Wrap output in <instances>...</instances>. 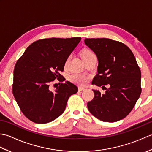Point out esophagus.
Returning <instances> with one entry per match:
<instances>
[{
    "label": "esophagus",
    "mask_w": 152,
    "mask_h": 152,
    "mask_svg": "<svg viewBox=\"0 0 152 152\" xmlns=\"http://www.w3.org/2000/svg\"><path fill=\"white\" fill-rule=\"evenodd\" d=\"M85 89L83 88H81V87H79L78 88V91H83V90H84Z\"/></svg>",
    "instance_id": "obj_1"
}]
</instances>
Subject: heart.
Returning <instances> with one entry per match:
<instances>
[{
  "instance_id": "1",
  "label": "heart",
  "mask_w": 152,
  "mask_h": 152,
  "mask_svg": "<svg viewBox=\"0 0 152 152\" xmlns=\"http://www.w3.org/2000/svg\"><path fill=\"white\" fill-rule=\"evenodd\" d=\"M91 56H95V54L92 51L88 49L83 50L81 52V56L82 57V59L83 58H86ZM69 59V57L68 58L66 61L65 66H66ZM69 79L72 83H76L77 85L82 86H86L88 83L89 80V76L83 74H73L70 76Z\"/></svg>"
}]
</instances>
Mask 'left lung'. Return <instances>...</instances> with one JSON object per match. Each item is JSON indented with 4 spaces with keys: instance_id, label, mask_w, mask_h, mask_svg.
Instances as JSON below:
<instances>
[{
    "instance_id": "obj_1",
    "label": "left lung",
    "mask_w": 152,
    "mask_h": 152,
    "mask_svg": "<svg viewBox=\"0 0 152 152\" xmlns=\"http://www.w3.org/2000/svg\"><path fill=\"white\" fill-rule=\"evenodd\" d=\"M85 44L97 57L98 73L92 83L105 88L104 94L93 90L94 98L88 102L91 114L105 122L125 118L141 94V72L131 50L125 44L109 38H86Z\"/></svg>"
}]
</instances>
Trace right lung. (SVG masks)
<instances>
[{"instance_id":"obj_1","label":"right lung","mask_w":152,"mask_h":152,"mask_svg":"<svg viewBox=\"0 0 152 152\" xmlns=\"http://www.w3.org/2000/svg\"><path fill=\"white\" fill-rule=\"evenodd\" d=\"M82 38H49L34 42L18 60L14 71L12 93L23 114L36 124H46L63 114L68 99L78 92L69 81L55 91L50 83L61 81L64 64Z\"/></svg>"}]
</instances>
